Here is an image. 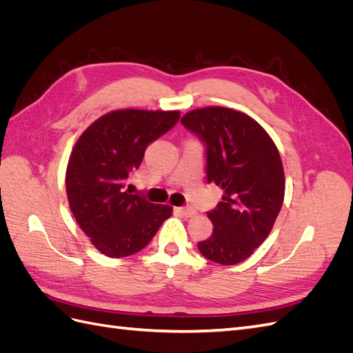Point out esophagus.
I'll use <instances>...</instances> for the list:
<instances>
[{
  "mask_svg": "<svg viewBox=\"0 0 353 353\" xmlns=\"http://www.w3.org/2000/svg\"><path fill=\"white\" fill-rule=\"evenodd\" d=\"M175 210L179 213V215H183L185 218H191V216L196 215V212L191 208H175Z\"/></svg>",
  "mask_w": 353,
  "mask_h": 353,
  "instance_id": "obj_1",
  "label": "esophagus"
}]
</instances>
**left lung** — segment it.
<instances>
[{"instance_id":"left-lung-1","label":"left lung","mask_w":353,"mask_h":353,"mask_svg":"<svg viewBox=\"0 0 353 353\" xmlns=\"http://www.w3.org/2000/svg\"><path fill=\"white\" fill-rule=\"evenodd\" d=\"M206 147V179L223 190L208 212L212 236L200 241L206 259L236 265L270 236L284 200V169L279 148L263 128L241 112L196 109L181 119Z\"/></svg>"}]
</instances>
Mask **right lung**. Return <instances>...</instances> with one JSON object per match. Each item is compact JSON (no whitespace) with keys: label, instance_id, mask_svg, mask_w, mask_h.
I'll use <instances>...</instances> for the list:
<instances>
[{"label":"right lung","instance_id":"obj_1","mask_svg":"<svg viewBox=\"0 0 353 353\" xmlns=\"http://www.w3.org/2000/svg\"><path fill=\"white\" fill-rule=\"evenodd\" d=\"M179 112L123 109L101 116L82 132L69 157L66 191L81 230L109 258H125L152 241L172 208L125 190L145 148L168 132Z\"/></svg>","mask_w":353,"mask_h":353}]
</instances>
